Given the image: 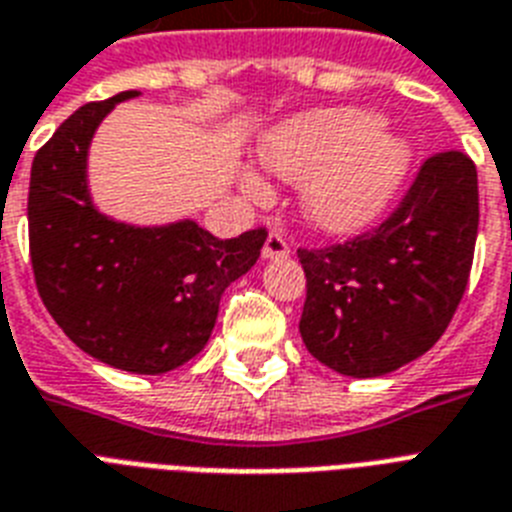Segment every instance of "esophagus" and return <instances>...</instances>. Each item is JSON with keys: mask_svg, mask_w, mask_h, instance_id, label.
I'll return each mask as SVG.
<instances>
[{"mask_svg": "<svg viewBox=\"0 0 512 512\" xmlns=\"http://www.w3.org/2000/svg\"><path fill=\"white\" fill-rule=\"evenodd\" d=\"M289 244H286L284 234H278V231H270L268 239H265V247H263V257L265 260H284L289 257Z\"/></svg>", "mask_w": 512, "mask_h": 512, "instance_id": "obj_1", "label": "esophagus"}]
</instances>
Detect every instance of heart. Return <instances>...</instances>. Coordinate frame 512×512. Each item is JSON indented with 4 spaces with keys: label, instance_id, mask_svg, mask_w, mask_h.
I'll list each match as a JSON object with an SVG mask.
<instances>
[{
    "label": "heart",
    "instance_id": "b5f03b06",
    "mask_svg": "<svg viewBox=\"0 0 512 512\" xmlns=\"http://www.w3.org/2000/svg\"><path fill=\"white\" fill-rule=\"evenodd\" d=\"M260 157L278 178L305 181L302 210L334 234L371 223L400 189L410 165L405 141L376 115L352 107L313 110L278 123L265 134ZM242 186L255 199L268 194L255 170H244Z\"/></svg>",
    "mask_w": 512,
    "mask_h": 512
}]
</instances>
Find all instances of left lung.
Listing matches in <instances>:
<instances>
[{
	"label": "left lung",
	"instance_id": "left-lung-1",
	"mask_svg": "<svg viewBox=\"0 0 512 512\" xmlns=\"http://www.w3.org/2000/svg\"><path fill=\"white\" fill-rule=\"evenodd\" d=\"M476 234V165L439 152L381 226L297 249L307 278L299 334L310 355L342 376L373 378L429 352L463 299Z\"/></svg>",
	"mask_w": 512,
	"mask_h": 512
}]
</instances>
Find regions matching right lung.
I'll return each mask as SVG.
<instances>
[{
    "instance_id": "add662e5",
    "label": "right lung",
    "mask_w": 512,
    "mask_h": 512,
    "mask_svg": "<svg viewBox=\"0 0 512 512\" xmlns=\"http://www.w3.org/2000/svg\"><path fill=\"white\" fill-rule=\"evenodd\" d=\"M120 91L76 110L31 165L28 239L36 289L70 342L141 376L168 373L205 350L220 297L260 257L268 231L215 239L194 220L128 226L99 213L86 160Z\"/></svg>"
}]
</instances>
